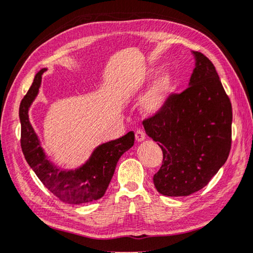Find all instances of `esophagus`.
Returning a JSON list of instances; mask_svg holds the SVG:
<instances>
[{
  "instance_id": "obj_1",
  "label": "esophagus",
  "mask_w": 253,
  "mask_h": 253,
  "mask_svg": "<svg viewBox=\"0 0 253 253\" xmlns=\"http://www.w3.org/2000/svg\"><path fill=\"white\" fill-rule=\"evenodd\" d=\"M146 139V133L142 130H136L135 131V140L138 142H141L143 140Z\"/></svg>"
}]
</instances>
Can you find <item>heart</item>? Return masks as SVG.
<instances>
[{
	"mask_svg": "<svg viewBox=\"0 0 253 253\" xmlns=\"http://www.w3.org/2000/svg\"><path fill=\"white\" fill-rule=\"evenodd\" d=\"M159 70L157 68L148 69L146 74L140 78V80L132 85V90H138L148 84L149 82L154 80L157 76ZM176 78L171 70H165L157 77L154 84L148 92L141 97L140 101V109L142 113L146 115H154L164 109L165 105L167 104L168 98L175 88Z\"/></svg>",
	"mask_w": 253,
	"mask_h": 253,
	"instance_id": "heart-1",
	"label": "heart"
}]
</instances>
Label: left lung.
<instances>
[{
    "mask_svg": "<svg viewBox=\"0 0 253 253\" xmlns=\"http://www.w3.org/2000/svg\"><path fill=\"white\" fill-rule=\"evenodd\" d=\"M192 53L195 68L188 87L143 122L147 135L163 150V166L154 184L165 196H188L205 187L231 149L230 98L209 58Z\"/></svg>",
    "mask_w": 253,
    "mask_h": 253,
    "instance_id": "1",
    "label": "left lung"
}]
</instances>
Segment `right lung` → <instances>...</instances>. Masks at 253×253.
Listing matches in <instances>:
<instances>
[{"label": "right lung", "mask_w": 253, "mask_h": 253, "mask_svg": "<svg viewBox=\"0 0 253 253\" xmlns=\"http://www.w3.org/2000/svg\"><path fill=\"white\" fill-rule=\"evenodd\" d=\"M37 73L26 96L20 104L21 148L27 163L45 187L68 204H84L104 195L113 177L119 159L134 144V133L98 144L88 159L75 169H61L48 159L35 129L29 120V111L39 94L43 73Z\"/></svg>", "instance_id": "add662e5"}]
</instances>
